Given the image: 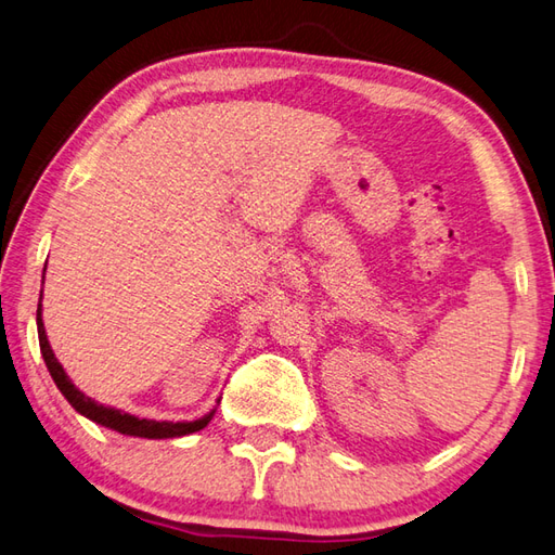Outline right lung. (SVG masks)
<instances>
[{
    "label": "right lung",
    "mask_w": 555,
    "mask_h": 555,
    "mask_svg": "<svg viewBox=\"0 0 555 555\" xmlns=\"http://www.w3.org/2000/svg\"><path fill=\"white\" fill-rule=\"evenodd\" d=\"M37 335H40V351H42V359L47 363L49 375H52L56 387L68 399L73 409H76L80 415L90 417L92 423L108 427V429H116V433H120V435L144 437V439L184 437V435L199 433V429H204L208 423H211L216 409L211 413H206L204 417H199V421H192V423H166V421L158 423V421H146V417H134L130 413H120L116 409H108V405H104V403L92 401L90 397H85V393L76 385H73L64 367H61V363L56 361L52 347H49L44 323H42V304L37 306Z\"/></svg>",
    "instance_id": "obj_1"
}]
</instances>
